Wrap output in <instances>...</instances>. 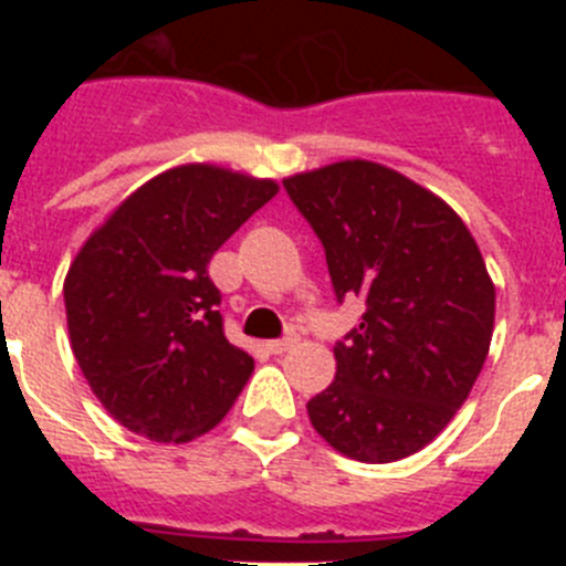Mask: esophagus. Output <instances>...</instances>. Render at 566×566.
I'll use <instances>...</instances> for the list:
<instances>
[{
    "label": "esophagus",
    "mask_w": 566,
    "mask_h": 566,
    "mask_svg": "<svg viewBox=\"0 0 566 566\" xmlns=\"http://www.w3.org/2000/svg\"><path fill=\"white\" fill-rule=\"evenodd\" d=\"M297 345V337H283V339H269L266 348L272 354H286L289 348H294Z\"/></svg>",
    "instance_id": "esophagus-1"
}]
</instances>
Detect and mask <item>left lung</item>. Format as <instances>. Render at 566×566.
Returning <instances> with one entry per match:
<instances>
[{
  "label": "left lung",
  "instance_id": "8db88e82",
  "mask_svg": "<svg viewBox=\"0 0 566 566\" xmlns=\"http://www.w3.org/2000/svg\"><path fill=\"white\" fill-rule=\"evenodd\" d=\"M283 187L326 249L339 303L365 300L334 345L337 377L306 405L314 431L368 464L422 451L464 405L493 337L496 286L476 240L431 189L363 158Z\"/></svg>",
  "mask_w": 566,
  "mask_h": 566
}]
</instances>
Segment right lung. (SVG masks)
I'll return each instance as SVG.
<instances>
[{"mask_svg":"<svg viewBox=\"0 0 566 566\" xmlns=\"http://www.w3.org/2000/svg\"><path fill=\"white\" fill-rule=\"evenodd\" d=\"M277 195L214 164L155 175L84 240L64 277L73 354L104 411L153 442L227 417L254 359L223 334L209 260Z\"/></svg>","mask_w":566,"mask_h":566,"instance_id":"add662e5","label":"right lung"}]
</instances>
